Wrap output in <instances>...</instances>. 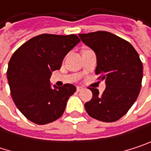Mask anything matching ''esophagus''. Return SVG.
<instances>
[{
	"label": "esophagus",
	"instance_id": "1",
	"mask_svg": "<svg viewBox=\"0 0 151 151\" xmlns=\"http://www.w3.org/2000/svg\"><path fill=\"white\" fill-rule=\"evenodd\" d=\"M82 89H83V87H81V86H77V91H78V92H80Z\"/></svg>",
	"mask_w": 151,
	"mask_h": 151
}]
</instances>
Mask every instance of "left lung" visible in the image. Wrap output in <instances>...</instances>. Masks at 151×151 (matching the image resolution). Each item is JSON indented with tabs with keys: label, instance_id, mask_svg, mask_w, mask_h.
<instances>
[{
	"label": "left lung",
	"instance_id": "1",
	"mask_svg": "<svg viewBox=\"0 0 151 151\" xmlns=\"http://www.w3.org/2000/svg\"><path fill=\"white\" fill-rule=\"evenodd\" d=\"M97 59L95 73L105 79L102 94L90 88L93 98L86 102L87 114L99 121L113 122L122 118L136 101L142 86V64L135 48L126 40L106 31L78 34Z\"/></svg>",
	"mask_w": 151,
	"mask_h": 151
}]
</instances>
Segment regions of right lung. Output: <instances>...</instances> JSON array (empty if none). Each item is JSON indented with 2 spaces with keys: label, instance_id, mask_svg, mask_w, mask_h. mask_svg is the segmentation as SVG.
<instances>
[{
  "label": "right lung",
  "instance_id": "add662e5",
  "mask_svg": "<svg viewBox=\"0 0 151 151\" xmlns=\"http://www.w3.org/2000/svg\"><path fill=\"white\" fill-rule=\"evenodd\" d=\"M80 42L76 35L37 36L11 57L7 77L12 99L30 122L44 125L62 116L75 86H51L52 72L59 70L67 53Z\"/></svg>",
  "mask_w": 151,
  "mask_h": 151
}]
</instances>
